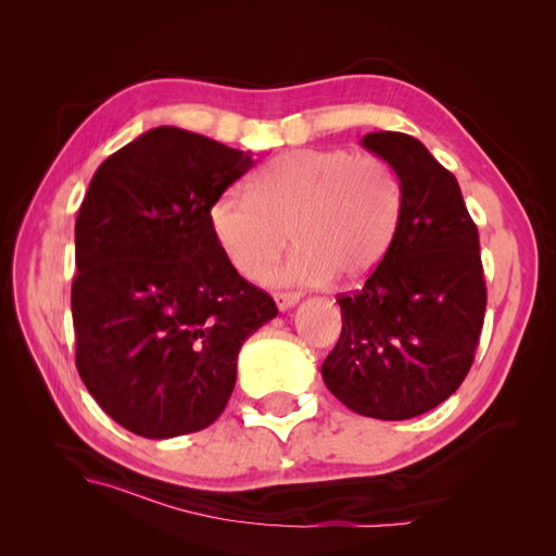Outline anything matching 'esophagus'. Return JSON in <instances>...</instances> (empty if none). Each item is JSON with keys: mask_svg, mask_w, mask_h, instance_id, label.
Here are the masks:
<instances>
[{"mask_svg": "<svg viewBox=\"0 0 556 556\" xmlns=\"http://www.w3.org/2000/svg\"><path fill=\"white\" fill-rule=\"evenodd\" d=\"M274 299H276V306L280 311H288L299 304V294H294V292H276Z\"/></svg>", "mask_w": 556, "mask_h": 556, "instance_id": "obj_1", "label": "esophagus"}]
</instances>
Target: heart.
Here are the masks:
<instances>
[{
  "instance_id": "1",
  "label": "heart",
  "mask_w": 556,
  "mask_h": 556,
  "mask_svg": "<svg viewBox=\"0 0 556 556\" xmlns=\"http://www.w3.org/2000/svg\"><path fill=\"white\" fill-rule=\"evenodd\" d=\"M401 182L374 153L296 148L268 162L250 192L217 197L208 225L217 248L243 278L255 280L292 241L278 285H323L339 274L357 280L384 260L401 223Z\"/></svg>"
}]
</instances>
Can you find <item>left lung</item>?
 <instances>
[{"label": "left lung", "mask_w": 556, "mask_h": 556, "mask_svg": "<svg viewBox=\"0 0 556 556\" xmlns=\"http://www.w3.org/2000/svg\"><path fill=\"white\" fill-rule=\"evenodd\" d=\"M362 146L401 182L392 248L357 292L341 294L343 331L323 364L329 392L376 419H410L459 390L486 308L478 227L459 182L417 139L366 134Z\"/></svg>", "instance_id": "8db88e82"}]
</instances>
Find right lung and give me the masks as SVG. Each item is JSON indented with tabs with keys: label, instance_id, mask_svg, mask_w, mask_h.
Instances as JSON below:
<instances>
[{
	"label": "right lung",
	"instance_id": "right-lung-1",
	"mask_svg": "<svg viewBox=\"0 0 556 556\" xmlns=\"http://www.w3.org/2000/svg\"><path fill=\"white\" fill-rule=\"evenodd\" d=\"M250 153L155 127L94 172L76 217V368L104 413L143 439L213 425L243 341L278 315L239 276L208 211Z\"/></svg>",
	"mask_w": 556,
	"mask_h": 556
}]
</instances>
